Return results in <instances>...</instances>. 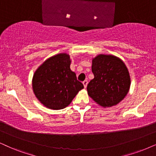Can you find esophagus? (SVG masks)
I'll return each mask as SVG.
<instances>
[{
	"label": "esophagus",
	"mask_w": 156,
	"mask_h": 156,
	"mask_svg": "<svg viewBox=\"0 0 156 156\" xmlns=\"http://www.w3.org/2000/svg\"><path fill=\"white\" fill-rule=\"evenodd\" d=\"M83 84L84 87L86 88L87 87V85H88V80H84L83 82Z\"/></svg>",
	"instance_id": "esophagus-1"
}]
</instances>
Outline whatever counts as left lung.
<instances>
[{"mask_svg":"<svg viewBox=\"0 0 156 156\" xmlns=\"http://www.w3.org/2000/svg\"><path fill=\"white\" fill-rule=\"evenodd\" d=\"M94 79L88 83V96L103 107L117 105L130 87V76L121 59L112 55H98L92 60Z\"/></svg>","mask_w":156,"mask_h":156,"instance_id":"left-lung-1","label":"left lung"}]
</instances>
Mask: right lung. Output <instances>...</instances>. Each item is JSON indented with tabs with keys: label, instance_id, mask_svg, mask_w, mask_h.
Wrapping results in <instances>:
<instances>
[{
	"label": "right lung",
	"instance_id": "right-lung-1",
	"mask_svg": "<svg viewBox=\"0 0 156 156\" xmlns=\"http://www.w3.org/2000/svg\"><path fill=\"white\" fill-rule=\"evenodd\" d=\"M70 55L60 53L45 60L34 73L33 91L48 109H64L83 88L76 73L70 70Z\"/></svg>",
	"mask_w": 156,
	"mask_h": 156
}]
</instances>
